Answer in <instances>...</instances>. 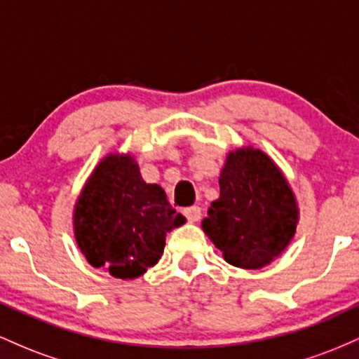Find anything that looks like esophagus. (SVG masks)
<instances>
[{
    "mask_svg": "<svg viewBox=\"0 0 359 359\" xmlns=\"http://www.w3.org/2000/svg\"><path fill=\"white\" fill-rule=\"evenodd\" d=\"M184 216L191 222H197L201 219V208L199 205H191V208L184 209Z\"/></svg>",
    "mask_w": 359,
    "mask_h": 359,
    "instance_id": "1",
    "label": "esophagus"
}]
</instances>
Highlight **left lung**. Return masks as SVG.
Here are the masks:
<instances>
[{
	"instance_id": "8db88e82",
	"label": "left lung",
	"mask_w": 359,
	"mask_h": 359,
	"mask_svg": "<svg viewBox=\"0 0 359 359\" xmlns=\"http://www.w3.org/2000/svg\"><path fill=\"white\" fill-rule=\"evenodd\" d=\"M297 222V199L277 163L253 147L229 151L219 175V199L203 221L226 262L263 269L287 248Z\"/></svg>"
}]
</instances>
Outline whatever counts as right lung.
<instances>
[{
	"instance_id": "obj_1",
	"label": "right lung",
	"mask_w": 359,
	"mask_h": 359,
	"mask_svg": "<svg viewBox=\"0 0 359 359\" xmlns=\"http://www.w3.org/2000/svg\"><path fill=\"white\" fill-rule=\"evenodd\" d=\"M184 222L165 191L142 179L130 154L106 155L74 205V234L82 255L94 269L123 280L156 265L167 233Z\"/></svg>"
}]
</instances>
